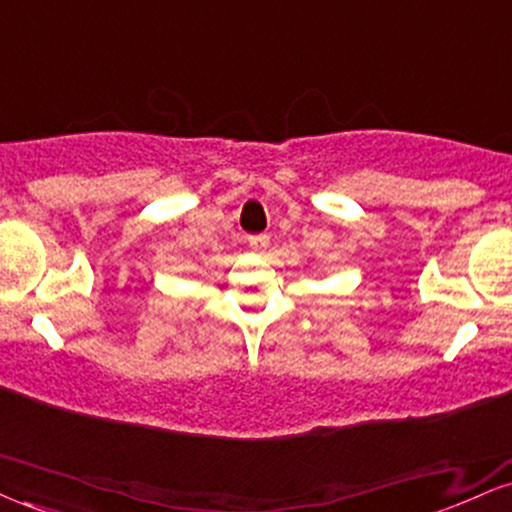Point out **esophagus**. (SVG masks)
I'll use <instances>...</instances> for the list:
<instances>
[{
  "instance_id": "1",
  "label": "esophagus",
  "mask_w": 512,
  "mask_h": 512,
  "mask_svg": "<svg viewBox=\"0 0 512 512\" xmlns=\"http://www.w3.org/2000/svg\"><path fill=\"white\" fill-rule=\"evenodd\" d=\"M246 242H249L251 249L263 251V249H268L270 237H268V234H254V237H249V239H246Z\"/></svg>"
}]
</instances>
